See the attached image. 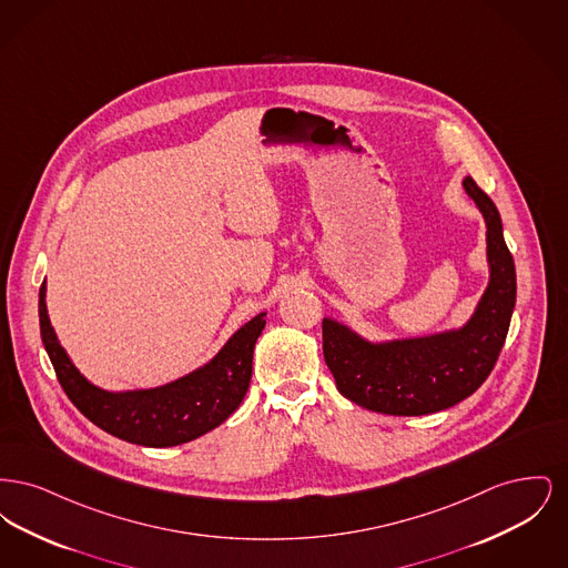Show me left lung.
Here are the masks:
<instances>
[{
  "label": "left lung",
  "mask_w": 568,
  "mask_h": 568,
  "mask_svg": "<svg viewBox=\"0 0 568 568\" xmlns=\"http://www.w3.org/2000/svg\"><path fill=\"white\" fill-rule=\"evenodd\" d=\"M462 185L486 221V292L466 324L426 336L373 343L325 317V364L355 405L408 417L449 408L481 387L500 355L515 308L514 255L494 202L470 176Z\"/></svg>",
  "instance_id": "1"
}]
</instances>
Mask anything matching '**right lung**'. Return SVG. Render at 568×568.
Returning <instances> with one entry per match:
<instances>
[{
	"mask_svg": "<svg viewBox=\"0 0 568 568\" xmlns=\"http://www.w3.org/2000/svg\"><path fill=\"white\" fill-rule=\"evenodd\" d=\"M40 334L68 398L104 433L144 447H174L221 426L243 403L251 383L253 349L266 313L236 329L211 362L160 387L106 392L81 375L61 347L40 287Z\"/></svg>",
	"mask_w": 568,
	"mask_h": 568,
	"instance_id": "right-lung-1",
	"label": "right lung"
}]
</instances>
